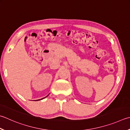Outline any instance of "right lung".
<instances>
[{"label":"right lung","mask_w":130,"mask_h":130,"mask_svg":"<svg viewBox=\"0 0 130 130\" xmlns=\"http://www.w3.org/2000/svg\"><path fill=\"white\" fill-rule=\"evenodd\" d=\"M47 97V96H46ZM43 99H44V98H43ZM42 99H40V100H42Z\"/></svg>","instance_id":"1"}]
</instances>
